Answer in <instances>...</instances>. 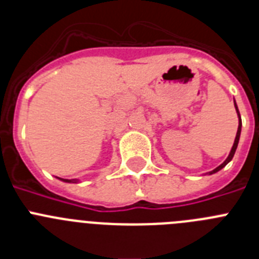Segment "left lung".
<instances>
[{
  "label": "left lung",
  "mask_w": 259,
  "mask_h": 259,
  "mask_svg": "<svg viewBox=\"0 0 259 259\" xmlns=\"http://www.w3.org/2000/svg\"><path fill=\"white\" fill-rule=\"evenodd\" d=\"M235 107H236L237 115H239V128H237V134H236V137H235V143H233L232 149H231V152H230V154H228L227 159H226V161H224L223 163L221 164V166H218V167H217V168H214V170H212V171H210L209 175H211V174H215V172H218L219 170H222V168H223V167L226 166V164H227L228 162L231 161V159H232L233 155H235V152H236V149H237V144H239V140H240V134H241V118H240V113H239V109H237L236 102H235Z\"/></svg>",
  "instance_id": "1"
}]
</instances>
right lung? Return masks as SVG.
<instances>
[{
    "instance_id": "obj_1",
    "label": "right lung",
    "mask_w": 259,
    "mask_h": 259,
    "mask_svg": "<svg viewBox=\"0 0 259 259\" xmlns=\"http://www.w3.org/2000/svg\"><path fill=\"white\" fill-rule=\"evenodd\" d=\"M59 179H61V178H59ZM62 182H65V183H77L79 182V180L77 179H61Z\"/></svg>"
}]
</instances>
